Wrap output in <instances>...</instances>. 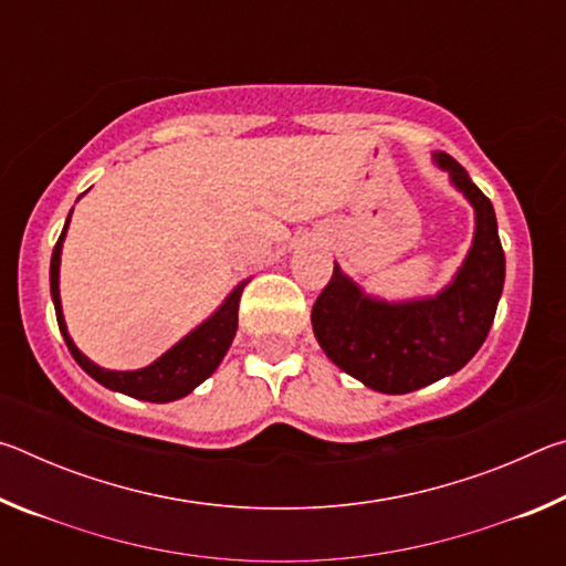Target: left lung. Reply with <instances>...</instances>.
I'll list each match as a JSON object with an SVG mask.
<instances>
[{
	"mask_svg": "<svg viewBox=\"0 0 566 566\" xmlns=\"http://www.w3.org/2000/svg\"><path fill=\"white\" fill-rule=\"evenodd\" d=\"M434 161L474 207V239L454 280L424 300L385 302L364 294L334 262L312 306V329L324 354L385 395H407L454 375L492 329L504 286V249L490 199L444 151Z\"/></svg>",
	"mask_w": 566,
	"mask_h": 566,
	"instance_id": "8db88e82",
	"label": "left lung"
}]
</instances>
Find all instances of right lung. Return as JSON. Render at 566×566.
Segmentation results:
<instances>
[{
  "instance_id": "1",
  "label": "right lung",
  "mask_w": 566,
  "mask_h": 566,
  "mask_svg": "<svg viewBox=\"0 0 566 566\" xmlns=\"http://www.w3.org/2000/svg\"><path fill=\"white\" fill-rule=\"evenodd\" d=\"M72 217V212H70ZM70 217H66L64 229L60 239H56V247L52 252V266H50V286H52V302L56 312V324H60V332L70 347L74 361L87 371L92 379H97L102 387L112 391H122V395L145 399V401H157V405H165V401H175L187 397L195 387L202 385L207 377L214 375L219 361L224 359L227 349L232 347V339L237 334V312H239V296H242L244 286L249 280L239 282L232 292H229L222 306L212 314V317L205 319L197 329H191L185 339H179L175 347L167 349L157 361H151L149 367L134 369V371H114L104 369L99 364H94L90 357L76 349L72 342L70 332H66V322L62 314V300H60V262H62V242L66 237V227H70Z\"/></svg>"
}]
</instances>
